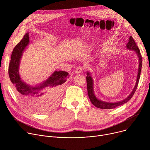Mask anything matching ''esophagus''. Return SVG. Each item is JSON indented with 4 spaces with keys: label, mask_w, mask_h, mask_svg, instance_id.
<instances>
[{
    "label": "esophagus",
    "mask_w": 150,
    "mask_h": 150,
    "mask_svg": "<svg viewBox=\"0 0 150 150\" xmlns=\"http://www.w3.org/2000/svg\"><path fill=\"white\" fill-rule=\"evenodd\" d=\"M83 71V68L82 67H78L76 70H75V73L76 74H79V73H81L82 71Z\"/></svg>",
    "instance_id": "34e87169"
}]
</instances>
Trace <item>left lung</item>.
<instances>
[{
    "mask_svg": "<svg viewBox=\"0 0 150 150\" xmlns=\"http://www.w3.org/2000/svg\"><path fill=\"white\" fill-rule=\"evenodd\" d=\"M126 48L129 50L134 51L135 53L137 54L138 59V74L137 77L136 79L135 85L134 88H133V90L131 93V94L128 96L126 98H125L123 100L114 102V103H110L104 101H102L98 98H97V97L95 95L94 91V79L92 77L91 73L90 71L87 72V91H88V96L89 97V98L91 102V103L96 106V108L101 109H115L117 107L121 105L126 103H127L131 98L132 97L133 95L134 94L138 86V83L139 80L140 75H141V68H142V56L140 53V51L138 46H137L135 42L132 38V36L129 37V40H128V42L126 46Z\"/></svg>",
    "mask_w": 150,
    "mask_h": 150,
    "instance_id": "left-lung-1",
    "label": "left lung"
}]
</instances>
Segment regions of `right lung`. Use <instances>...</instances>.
<instances>
[{
	"label": "right lung",
	"mask_w": 150,
	"mask_h": 150,
	"mask_svg": "<svg viewBox=\"0 0 150 150\" xmlns=\"http://www.w3.org/2000/svg\"><path fill=\"white\" fill-rule=\"evenodd\" d=\"M30 43L28 33L13 50L9 65V76L19 99L33 110L53 108L59 99L63 83L67 81L69 73L55 71L40 83L30 85L21 78L19 69L23 54Z\"/></svg>",
	"instance_id": "right-lung-1"
}]
</instances>
